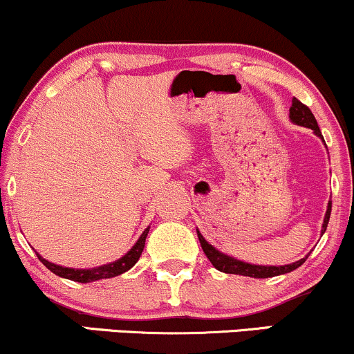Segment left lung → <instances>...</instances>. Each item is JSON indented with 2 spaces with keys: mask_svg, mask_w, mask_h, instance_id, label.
Returning <instances> with one entry per match:
<instances>
[{
  "mask_svg": "<svg viewBox=\"0 0 354 354\" xmlns=\"http://www.w3.org/2000/svg\"><path fill=\"white\" fill-rule=\"evenodd\" d=\"M290 120L293 121L295 124L298 126H304V128H310L315 131L316 136H319L323 140V135L319 131V126L316 118L313 116L311 109L303 104L301 101L293 98L291 101V108H290ZM324 141V140H323ZM330 214H331V201L328 203V209L326 214H324V221H323V228H321V234L326 231L328 221H330ZM198 233V239H200L203 251H205L206 258L209 259L211 265L216 268L218 271H223V273H228V274H243V276H250V278H271V276H278V274H284V273H290V271L296 270L306 261L308 256H304L303 259L299 261L291 263V265H284V266H261V265H250V263L245 261H239V259L231 258V256L221 253L218 251L216 248L213 245H209L200 231L196 230Z\"/></svg>",
  "mask_w": 354,
  "mask_h": 354,
  "instance_id": "8db88e82",
  "label": "left lung"
}]
</instances>
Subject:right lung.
I'll return each instance as SVG.
<instances>
[{
	"label": "right lung",
	"mask_w": 354,
	"mask_h": 354,
	"mask_svg": "<svg viewBox=\"0 0 354 354\" xmlns=\"http://www.w3.org/2000/svg\"><path fill=\"white\" fill-rule=\"evenodd\" d=\"M149 226L143 231L140 239L135 243V246L128 251L124 256H121L120 259L116 261L108 263V265L98 266V268H89V270H75V268H64L59 265H55V263H50L48 259H44L36 253V256L39 258V261L43 263L51 273L61 276V278L71 279V281H78V283H91V281H98V279H106V278H115L118 274H123L124 271L131 270L133 266L136 265V261L140 259L141 253H143L145 248V241L146 236H148Z\"/></svg>",
	"instance_id": "right-lung-1"
}]
</instances>
